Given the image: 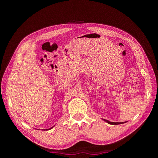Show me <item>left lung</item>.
<instances>
[{"mask_svg":"<svg viewBox=\"0 0 158 158\" xmlns=\"http://www.w3.org/2000/svg\"><path fill=\"white\" fill-rule=\"evenodd\" d=\"M104 121H106L109 124H111V125H120V124H123V123H126V121L125 122H120V123H114V122H110V121H107V120H104Z\"/></svg>","mask_w":158,"mask_h":158,"instance_id":"obj_1","label":"left lung"}]
</instances>
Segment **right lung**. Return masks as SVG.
Listing matches in <instances>:
<instances>
[{"label":"right lung","mask_w":158,"mask_h":158,"mask_svg":"<svg viewBox=\"0 0 158 158\" xmlns=\"http://www.w3.org/2000/svg\"><path fill=\"white\" fill-rule=\"evenodd\" d=\"M52 127H51V128H49V129H46V130L47 131V130H50V129H51Z\"/></svg>","instance_id":"1"}]
</instances>
